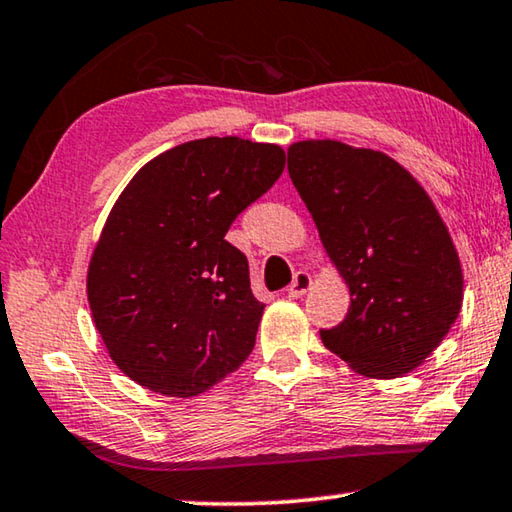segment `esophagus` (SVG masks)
Segmentation results:
<instances>
[{"mask_svg":"<svg viewBox=\"0 0 512 512\" xmlns=\"http://www.w3.org/2000/svg\"><path fill=\"white\" fill-rule=\"evenodd\" d=\"M313 286V276L308 272H297L295 279H292L290 288H288V297L292 299H299L301 295H306L308 290H311Z\"/></svg>","mask_w":512,"mask_h":512,"instance_id":"1","label":"esophagus"}]
</instances>
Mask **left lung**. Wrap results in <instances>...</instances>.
I'll use <instances>...</instances> for the list:
<instances>
[{"label":"left lung","mask_w":512,"mask_h":512,"mask_svg":"<svg viewBox=\"0 0 512 512\" xmlns=\"http://www.w3.org/2000/svg\"><path fill=\"white\" fill-rule=\"evenodd\" d=\"M288 172L349 286L345 320L322 342L351 370L397 379L440 345L463 304L454 242L424 188L390 156L301 140Z\"/></svg>","instance_id":"1"}]
</instances>
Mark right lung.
I'll return each mask as SVG.
<instances>
[{"label": "right lung", "instance_id": "obj_1", "mask_svg": "<svg viewBox=\"0 0 512 512\" xmlns=\"http://www.w3.org/2000/svg\"><path fill=\"white\" fill-rule=\"evenodd\" d=\"M283 167L279 145L201 138L129 181L88 267L92 320L129 379L195 397L245 363L265 306L247 256L224 236Z\"/></svg>", "mask_w": 512, "mask_h": 512}]
</instances>
